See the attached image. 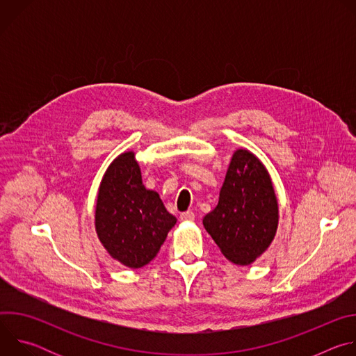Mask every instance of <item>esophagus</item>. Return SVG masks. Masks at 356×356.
I'll list each match as a JSON object with an SVG mask.
<instances>
[{
    "label": "esophagus",
    "instance_id": "esophagus-1",
    "mask_svg": "<svg viewBox=\"0 0 356 356\" xmlns=\"http://www.w3.org/2000/svg\"><path fill=\"white\" fill-rule=\"evenodd\" d=\"M194 218H195V216L193 211H184L180 214L181 221H194Z\"/></svg>",
    "mask_w": 356,
    "mask_h": 356
}]
</instances>
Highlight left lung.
Returning <instances> with one entry per match:
<instances>
[{
  "label": "left lung",
  "instance_id": "obj_1",
  "mask_svg": "<svg viewBox=\"0 0 356 356\" xmlns=\"http://www.w3.org/2000/svg\"><path fill=\"white\" fill-rule=\"evenodd\" d=\"M279 206L264 163L246 149L231 158L217 207L202 224L222 255L235 265L255 262L272 243Z\"/></svg>",
  "mask_w": 356,
  "mask_h": 356
}]
</instances>
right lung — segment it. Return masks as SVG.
Segmentation results:
<instances>
[{
	"instance_id": "add662e5",
	"label": "right lung",
	"mask_w": 356,
	"mask_h": 356,
	"mask_svg": "<svg viewBox=\"0 0 356 356\" xmlns=\"http://www.w3.org/2000/svg\"><path fill=\"white\" fill-rule=\"evenodd\" d=\"M176 217L159 194L145 188L134 152H124L101 180L95 206V232L115 261L138 269L154 259Z\"/></svg>"
}]
</instances>
